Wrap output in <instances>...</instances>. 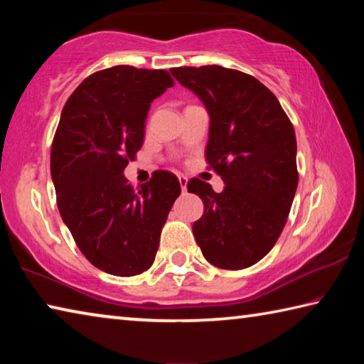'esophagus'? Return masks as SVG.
<instances>
[{"label": "esophagus", "mask_w": 364, "mask_h": 364, "mask_svg": "<svg viewBox=\"0 0 364 364\" xmlns=\"http://www.w3.org/2000/svg\"><path fill=\"white\" fill-rule=\"evenodd\" d=\"M178 180H180V184H181V191L183 193H186V186H188V178L184 175H180L178 176Z\"/></svg>", "instance_id": "esophagus-1"}]
</instances>
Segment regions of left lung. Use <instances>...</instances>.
<instances>
[{"instance_id":"1","label":"left lung","mask_w":364,"mask_h":364,"mask_svg":"<svg viewBox=\"0 0 364 364\" xmlns=\"http://www.w3.org/2000/svg\"><path fill=\"white\" fill-rule=\"evenodd\" d=\"M204 102L210 117L205 157L226 184L215 193L188 181L204 202L193 232L213 267L242 269L273 249L297 191V141L291 120L257 78L220 65L170 70Z\"/></svg>"}]
</instances>
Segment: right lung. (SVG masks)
<instances>
[{
	"mask_svg": "<svg viewBox=\"0 0 364 364\" xmlns=\"http://www.w3.org/2000/svg\"><path fill=\"white\" fill-rule=\"evenodd\" d=\"M173 85L167 70L115 65L85 78L60 114L51 147L59 213L82 254L109 274L151 268L181 194L167 170L138 189L123 175L143 146L151 102Z\"/></svg>",
	"mask_w": 364,
	"mask_h": 364,
	"instance_id": "add662e5",
	"label": "right lung"
}]
</instances>
